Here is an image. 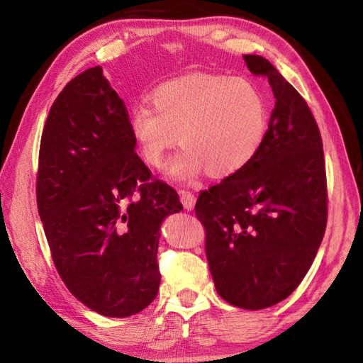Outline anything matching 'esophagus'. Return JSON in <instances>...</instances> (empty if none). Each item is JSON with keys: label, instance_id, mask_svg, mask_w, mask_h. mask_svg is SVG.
Segmentation results:
<instances>
[{"label": "esophagus", "instance_id": "esophagus-1", "mask_svg": "<svg viewBox=\"0 0 363 363\" xmlns=\"http://www.w3.org/2000/svg\"><path fill=\"white\" fill-rule=\"evenodd\" d=\"M181 203L186 211H194V207L196 204V198L194 194H190V191L182 190L181 191Z\"/></svg>", "mask_w": 363, "mask_h": 363}]
</instances>
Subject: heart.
Segmentation results:
<instances>
[{
  "label": "heart",
  "mask_w": 363,
  "mask_h": 363,
  "mask_svg": "<svg viewBox=\"0 0 363 363\" xmlns=\"http://www.w3.org/2000/svg\"><path fill=\"white\" fill-rule=\"evenodd\" d=\"M150 106L129 113L128 133L146 165L160 168L176 142L184 148L168 165L173 181L233 176L251 164L268 133V103L250 79L190 73L162 82Z\"/></svg>",
  "instance_id": "heart-1"
}]
</instances>
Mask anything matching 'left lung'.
<instances>
[{
  "mask_svg": "<svg viewBox=\"0 0 363 363\" xmlns=\"http://www.w3.org/2000/svg\"><path fill=\"white\" fill-rule=\"evenodd\" d=\"M274 95L268 133L242 172L201 191L195 212L206 228V256L218 295L246 311L287 298L317 256L328 195L321 135L309 106L276 67L246 54Z\"/></svg>",
  "mask_w": 363,
  "mask_h": 363,
  "instance_id": "8db88e82",
  "label": "left lung"
}]
</instances>
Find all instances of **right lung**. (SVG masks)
I'll return each instance as SVG.
<instances>
[{
    "instance_id": "right-lung-1",
    "label": "right lung",
    "mask_w": 363,
    "mask_h": 363,
    "mask_svg": "<svg viewBox=\"0 0 363 363\" xmlns=\"http://www.w3.org/2000/svg\"><path fill=\"white\" fill-rule=\"evenodd\" d=\"M128 111L103 68L76 76L46 118L37 207L67 289L111 318L142 312L159 291L160 226L182 211L134 152Z\"/></svg>"
}]
</instances>
